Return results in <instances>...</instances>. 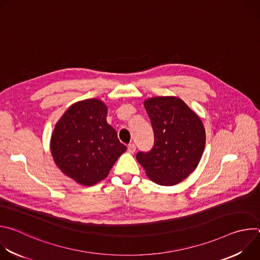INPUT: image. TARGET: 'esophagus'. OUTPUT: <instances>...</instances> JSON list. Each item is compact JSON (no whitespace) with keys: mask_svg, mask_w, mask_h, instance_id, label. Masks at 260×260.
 I'll return each mask as SVG.
<instances>
[{"mask_svg":"<svg viewBox=\"0 0 260 260\" xmlns=\"http://www.w3.org/2000/svg\"><path fill=\"white\" fill-rule=\"evenodd\" d=\"M127 151L129 153H135V151H136V145L135 144H129L127 146Z\"/></svg>","mask_w":260,"mask_h":260,"instance_id":"obj_1","label":"esophagus"}]
</instances>
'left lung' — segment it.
Returning a JSON list of instances; mask_svg holds the SVG:
<instances>
[{
  "label": "left lung",
  "instance_id": "1",
  "mask_svg": "<svg viewBox=\"0 0 260 260\" xmlns=\"http://www.w3.org/2000/svg\"><path fill=\"white\" fill-rule=\"evenodd\" d=\"M154 133L150 151L136 158L147 176L159 185L171 186L183 181L198 167L203 155L206 133L201 118L182 100L158 96L145 101Z\"/></svg>",
  "mask_w": 260,
  "mask_h": 260
}]
</instances>
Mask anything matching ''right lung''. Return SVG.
<instances>
[{
  "label": "right lung",
  "mask_w": 260,
  "mask_h": 260,
  "mask_svg": "<svg viewBox=\"0 0 260 260\" xmlns=\"http://www.w3.org/2000/svg\"><path fill=\"white\" fill-rule=\"evenodd\" d=\"M106 116L103 102L96 99L78 102L66 111L51 136L50 148L56 166L86 186L105 179L126 150Z\"/></svg>",
  "instance_id": "add662e5"
}]
</instances>
